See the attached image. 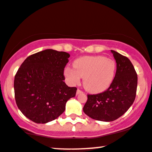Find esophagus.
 Listing matches in <instances>:
<instances>
[{"label":"esophagus","instance_id":"1","mask_svg":"<svg viewBox=\"0 0 152 152\" xmlns=\"http://www.w3.org/2000/svg\"><path fill=\"white\" fill-rule=\"evenodd\" d=\"M80 93H83V92L80 90H79V89H78L77 91H76V94H79Z\"/></svg>","mask_w":152,"mask_h":152}]
</instances>
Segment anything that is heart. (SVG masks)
<instances>
[{
  "instance_id": "heart-1",
  "label": "heart",
  "mask_w": 152,
  "mask_h": 152,
  "mask_svg": "<svg viewBox=\"0 0 152 152\" xmlns=\"http://www.w3.org/2000/svg\"><path fill=\"white\" fill-rule=\"evenodd\" d=\"M74 69L66 67L64 74L73 85L83 78V86L89 92L99 93L107 90L114 80L117 65L115 60L103 56H83L74 60Z\"/></svg>"
}]
</instances>
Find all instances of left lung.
Wrapping results in <instances>:
<instances>
[{"label":"left lung","instance_id":"left-lung-1","mask_svg":"<svg viewBox=\"0 0 152 152\" xmlns=\"http://www.w3.org/2000/svg\"><path fill=\"white\" fill-rule=\"evenodd\" d=\"M117 63L114 80L104 92L88 94L83 112L91 118L112 122L124 114L134 102L137 76L130 60L111 50Z\"/></svg>","mask_w":152,"mask_h":152}]
</instances>
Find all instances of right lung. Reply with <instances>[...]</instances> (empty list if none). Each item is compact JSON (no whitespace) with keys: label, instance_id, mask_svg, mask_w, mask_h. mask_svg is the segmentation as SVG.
I'll return each mask as SVG.
<instances>
[{"label":"right lung","instance_id":"obj_1","mask_svg":"<svg viewBox=\"0 0 152 152\" xmlns=\"http://www.w3.org/2000/svg\"><path fill=\"white\" fill-rule=\"evenodd\" d=\"M69 57L68 53L46 49L28 56L18 69L14 81L16 103L32 122L45 124L56 120L76 95L77 88L63 81Z\"/></svg>","mask_w":152,"mask_h":152}]
</instances>
